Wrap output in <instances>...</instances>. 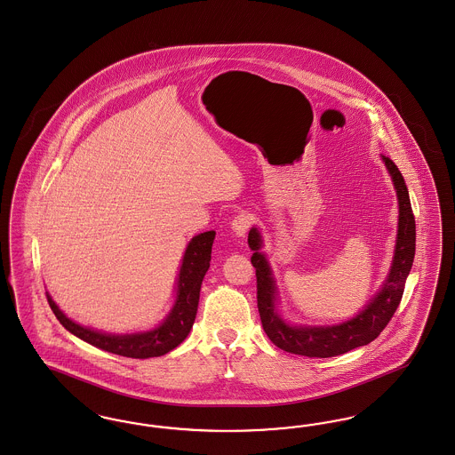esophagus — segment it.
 I'll return each mask as SVG.
<instances>
[{
	"label": "esophagus",
	"instance_id": "1",
	"mask_svg": "<svg viewBox=\"0 0 455 455\" xmlns=\"http://www.w3.org/2000/svg\"><path fill=\"white\" fill-rule=\"evenodd\" d=\"M251 222H253V216L250 212H246V211H241L236 218L231 220V229H233V233L236 236H244L246 231L250 229Z\"/></svg>",
	"mask_w": 455,
	"mask_h": 455
}]
</instances>
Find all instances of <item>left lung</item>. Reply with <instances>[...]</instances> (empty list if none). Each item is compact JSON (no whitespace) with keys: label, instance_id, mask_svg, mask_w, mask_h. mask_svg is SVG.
Returning <instances> with one entry per match:
<instances>
[{"label":"left lung","instance_id":"left-lung-1","mask_svg":"<svg viewBox=\"0 0 455 455\" xmlns=\"http://www.w3.org/2000/svg\"><path fill=\"white\" fill-rule=\"evenodd\" d=\"M380 158L384 161L389 172V177L393 180L397 207H399L395 257H393L389 274L382 282L380 289L362 307V311L356 313L355 316L331 326H307V324L296 326L287 323L278 313L280 299H278L277 282L268 259L261 251L263 237L255 226L250 229L248 244L253 251L251 263L257 268L259 319L267 336L283 352L311 356V358L313 356L328 358V356L347 354L354 348L369 345L372 339H376L395 315L404 292V283L410 275L413 258H415L416 226L404 178L393 163V159L386 156H380Z\"/></svg>","mask_w":455,"mask_h":455}]
</instances>
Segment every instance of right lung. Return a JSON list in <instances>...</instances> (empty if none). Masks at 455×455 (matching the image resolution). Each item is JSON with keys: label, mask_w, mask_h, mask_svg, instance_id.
Masks as SVG:
<instances>
[{"label": "right lung", "mask_w": 455, "mask_h": 455, "mask_svg": "<svg viewBox=\"0 0 455 455\" xmlns=\"http://www.w3.org/2000/svg\"><path fill=\"white\" fill-rule=\"evenodd\" d=\"M216 231L200 233L192 237L187 244V250L181 258L180 272L177 277V296L175 302L166 317L156 328L138 333H105L88 326H81L76 321L69 319L60 309L47 292V300L52 313L60 319V324L79 339L101 348L116 355L131 356V358H149L161 356L173 348L188 336L194 321L197 316L198 297L204 275L211 267V253Z\"/></svg>", "instance_id": "obj_1"}]
</instances>
